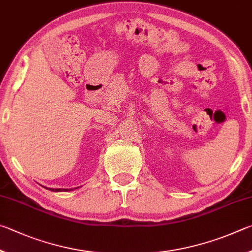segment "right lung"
Instances as JSON below:
<instances>
[{"label":"right lung","mask_w":252,"mask_h":252,"mask_svg":"<svg viewBox=\"0 0 252 252\" xmlns=\"http://www.w3.org/2000/svg\"><path fill=\"white\" fill-rule=\"evenodd\" d=\"M50 190H52V191H62V190H67V189H52V188H50Z\"/></svg>","instance_id":"add662e5"}]
</instances>
